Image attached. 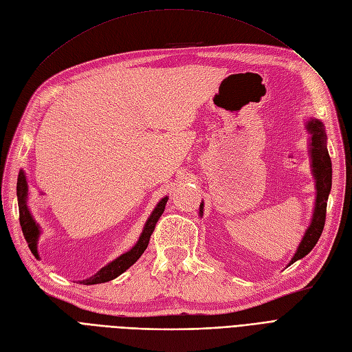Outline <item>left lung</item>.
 Here are the masks:
<instances>
[{"label": "left lung", "mask_w": 352, "mask_h": 352, "mask_svg": "<svg viewBox=\"0 0 352 352\" xmlns=\"http://www.w3.org/2000/svg\"><path fill=\"white\" fill-rule=\"evenodd\" d=\"M305 129L311 134L309 137V156H311V168L315 179V206L311 218V223L306 228L302 241L294 252V256L289 261V265L307 256L312 248L316 245L319 236L323 231L327 217V204L328 196L332 186V163L329 159V153L327 148V133L325 125L320 120L309 118L306 121ZM204 215V202L199 206V217Z\"/></svg>", "instance_id": "left-lung-1"}]
</instances>
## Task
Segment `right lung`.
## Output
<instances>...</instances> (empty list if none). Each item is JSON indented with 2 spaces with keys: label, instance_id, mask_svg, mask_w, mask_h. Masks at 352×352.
Instances as JSON below:
<instances>
[{
  "label": "right lung",
  "instance_id": "obj_1",
  "mask_svg": "<svg viewBox=\"0 0 352 352\" xmlns=\"http://www.w3.org/2000/svg\"><path fill=\"white\" fill-rule=\"evenodd\" d=\"M17 199H19V210H20V225L23 230V235L25 238L27 244H29L30 251L33 252V256L40 260L38 256V250H37V243L40 238V227L38 223L36 222V219L33 218L29 205H27V199H29V185H27V179L24 175V170H20L19 173V179H17ZM167 196L162 198L157 205L154 206L153 212L150 214V217L147 218L144 228L140 234L137 243L131 247V250H129L127 252H124L120 257H117L116 260H112L111 263H108L107 265H104L100 272H96L94 276L85 278V280H79L80 285H98V283H107L109 280H114L116 277H118L120 274H122L125 270H129L130 267L142 257V254L144 252V250L148 245L150 241V235L154 231V227H156V222L159 221V218L162 217L164 206L167 204Z\"/></svg>",
  "mask_w": 352,
  "mask_h": 352
}]
</instances>
